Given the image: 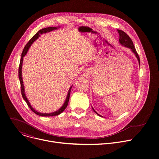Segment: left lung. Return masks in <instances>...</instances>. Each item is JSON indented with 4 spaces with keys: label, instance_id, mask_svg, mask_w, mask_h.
I'll return each mask as SVG.
<instances>
[{
    "label": "left lung",
    "instance_id": "left-lung-1",
    "mask_svg": "<svg viewBox=\"0 0 159 159\" xmlns=\"http://www.w3.org/2000/svg\"><path fill=\"white\" fill-rule=\"evenodd\" d=\"M118 33H119V35H120V39H119V43H120V44H121L122 46L125 47H126L128 48H129L131 52L134 54L135 57H137L138 61H139V65H140V58H139V56L137 52V51H136V49L134 47V44L133 43V41L131 39V38L129 37V36L126 33H125L124 31H123L122 30H117ZM93 108V110L94 111V112L95 113H96V114L99 116H101V117H103L102 116H101L100 115H99L98 113L94 110V109Z\"/></svg>",
    "mask_w": 159,
    "mask_h": 159
}]
</instances>
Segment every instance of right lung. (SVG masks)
<instances>
[{
	"mask_svg": "<svg viewBox=\"0 0 159 159\" xmlns=\"http://www.w3.org/2000/svg\"><path fill=\"white\" fill-rule=\"evenodd\" d=\"M59 28H60V26H58V27H48V28H43L42 30H40L28 42V43L26 44V45L25 46L23 51H22V55H21V58H20L19 67V79L20 83V89H21L22 96V98H23L24 100L26 101V102L27 103L29 107L31 109V111L33 112H34L35 114H36L37 115H39V116H57V115H59L60 114H61V113L65 109V108L66 107V106L68 105V103H69L70 91H71V89H72V85L70 86V87L69 90V91H68V94L66 95L65 101L63 104L62 105V106L60 109H58L56 111H54V112H50V113H42V112H40L36 111V109H34L33 107V106L30 104V102L29 100L28 99V98L26 96V94H25V86H24V84H23V80H22V63H23V58L26 55L27 52H28L31 46V44L40 36L41 34H43L44 33H49V32H51V31H54V30H57Z\"/></svg>",
	"mask_w": 159,
	"mask_h": 159,
	"instance_id": "1",
	"label": "right lung"
}]
</instances>
